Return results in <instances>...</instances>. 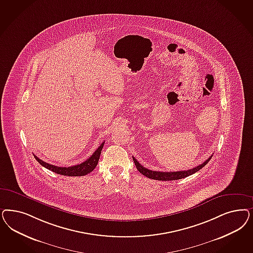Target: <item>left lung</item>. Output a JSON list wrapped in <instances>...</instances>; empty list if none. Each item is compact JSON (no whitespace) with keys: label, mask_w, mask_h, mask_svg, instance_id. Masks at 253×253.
I'll list each match as a JSON object with an SVG mask.
<instances>
[{"label":"left lung","mask_w":253,"mask_h":253,"mask_svg":"<svg viewBox=\"0 0 253 253\" xmlns=\"http://www.w3.org/2000/svg\"><path fill=\"white\" fill-rule=\"evenodd\" d=\"M212 156H211L209 159H207L204 163L197 166L194 169H188V170H181V171H169V172H162V171H155V170H150L146 168L142 167L140 164L136 160L135 157H133V161L135 163V166L137 168V169L139 170L142 175L146 176L147 178L150 179H157V180H175V179H182L188 177L194 173L200 170L203 167H205L208 162L211 159Z\"/></svg>","instance_id":"left-lung-1"}]
</instances>
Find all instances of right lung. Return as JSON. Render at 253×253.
Here are the masks:
<instances>
[{
    "label": "right lung",
    "instance_id": "obj_1",
    "mask_svg": "<svg viewBox=\"0 0 253 253\" xmlns=\"http://www.w3.org/2000/svg\"><path fill=\"white\" fill-rule=\"evenodd\" d=\"M104 145V141L99 145L98 149L94 152V154L90 156L88 159H86L84 162L79 164V165H75L72 167H68V168H62V167H57L54 166L51 164L46 163L44 161L41 160L40 158H38L36 155H34L35 159L41 164L42 167H44L45 169H47L51 171L55 172L57 174L60 175H64V176H70V177H77V176H84L86 174H88L91 171H93L95 169V168L98 165V159L101 154V150Z\"/></svg>",
    "mask_w": 253,
    "mask_h": 253
}]
</instances>
